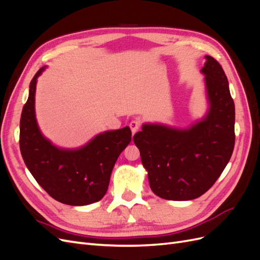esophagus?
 <instances>
[{"instance_id": "esophagus-1", "label": "esophagus", "mask_w": 260, "mask_h": 260, "mask_svg": "<svg viewBox=\"0 0 260 260\" xmlns=\"http://www.w3.org/2000/svg\"><path fill=\"white\" fill-rule=\"evenodd\" d=\"M140 125H141V123H140V121H138V120H132V121L129 123V127H130V129H131L132 133H136V132L140 129Z\"/></svg>"}]
</instances>
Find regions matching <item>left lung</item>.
I'll return each instance as SVG.
<instances>
[{
    "label": "left lung",
    "mask_w": 260,
    "mask_h": 260,
    "mask_svg": "<svg viewBox=\"0 0 260 260\" xmlns=\"http://www.w3.org/2000/svg\"><path fill=\"white\" fill-rule=\"evenodd\" d=\"M208 111L187 128L144 123L133 137L152 191L161 199L190 201L214 185L234 148L235 108L229 82L219 62L206 55Z\"/></svg>",
    "instance_id": "obj_1"
}]
</instances>
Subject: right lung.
<instances>
[{
	"label": "right lung",
	"instance_id": "right-lung-1",
	"mask_svg": "<svg viewBox=\"0 0 260 260\" xmlns=\"http://www.w3.org/2000/svg\"><path fill=\"white\" fill-rule=\"evenodd\" d=\"M38 70L29 85V96L20 118L19 146L28 170L54 200L70 206L99 202L106 194L115 162L131 142L124 127L102 132L78 148H61L46 139L39 128L35 96Z\"/></svg>",
	"mask_w": 260,
	"mask_h": 260
}]
</instances>
